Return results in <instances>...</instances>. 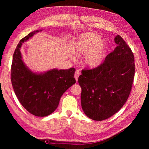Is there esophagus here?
I'll use <instances>...</instances> for the list:
<instances>
[{
  "label": "esophagus",
  "mask_w": 149,
  "mask_h": 149,
  "mask_svg": "<svg viewBox=\"0 0 149 149\" xmlns=\"http://www.w3.org/2000/svg\"><path fill=\"white\" fill-rule=\"evenodd\" d=\"M79 74H80V72H79V71H76L75 72V73H74V78H75V79H76V82H78V77H79Z\"/></svg>",
  "instance_id": "obj_1"
}]
</instances>
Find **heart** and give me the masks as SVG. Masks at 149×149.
Listing matches in <instances>:
<instances>
[{"label":"heart","instance_id":"heart-1","mask_svg":"<svg viewBox=\"0 0 149 149\" xmlns=\"http://www.w3.org/2000/svg\"><path fill=\"white\" fill-rule=\"evenodd\" d=\"M100 35L96 33H85L75 40L73 44V52L76 55H86L85 64L94 68L100 65L103 60L107 45L101 41Z\"/></svg>","mask_w":149,"mask_h":149}]
</instances>
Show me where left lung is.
<instances>
[{
  "label": "left lung",
  "mask_w": 149,
  "mask_h": 149,
  "mask_svg": "<svg viewBox=\"0 0 149 149\" xmlns=\"http://www.w3.org/2000/svg\"><path fill=\"white\" fill-rule=\"evenodd\" d=\"M113 52L96 68L84 69L78 78L81 88V103L89 118L103 120L124 106L131 91L135 74L134 56L120 35Z\"/></svg>",
  "instance_id": "left-lung-1"
}]
</instances>
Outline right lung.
Masks as SVG:
<instances>
[{
    "instance_id": "obj_1",
    "label": "right lung",
    "mask_w": 149,
    "mask_h": 149,
    "mask_svg": "<svg viewBox=\"0 0 149 149\" xmlns=\"http://www.w3.org/2000/svg\"><path fill=\"white\" fill-rule=\"evenodd\" d=\"M37 30L21 39L15 49L11 66V81L19 102L30 114L38 117L51 114L59 104L63 93L76 83L75 68L53 69L44 73H36L28 68L22 58V45Z\"/></svg>"
}]
</instances>
